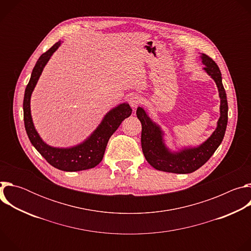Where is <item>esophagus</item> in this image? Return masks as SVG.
Instances as JSON below:
<instances>
[{
    "instance_id": "obj_1",
    "label": "esophagus",
    "mask_w": 251,
    "mask_h": 251,
    "mask_svg": "<svg viewBox=\"0 0 251 251\" xmlns=\"http://www.w3.org/2000/svg\"><path fill=\"white\" fill-rule=\"evenodd\" d=\"M142 102V97L139 94H134L129 98V103L130 106L132 107V109H136L137 107L141 104Z\"/></svg>"
}]
</instances>
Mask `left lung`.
I'll return each mask as SVG.
<instances>
[{
	"instance_id": "left-lung-1",
	"label": "left lung",
	"mask_w": 251,
	"mask_h": 251,
	"mask_svg": "<svg viewBox=\"0 0 251 251\" xmlns=\"http://www.w3.org/2000/svg\"><path fill=\"white\" fill-rule=\"evenodd\" d=\"M200 57L204 65L203 70L216 82L219 90L221 105L217 128L201 144L198 146H182L173 150L167 145L166 134L161 126L149 116L146 109L139 106L136 114L142 124V151L147 162L156 170L175 174L193 173L208 161L225 137L228 105L221 70L218 64L204 53H201Z\"/></svg>"
}]
</instances>
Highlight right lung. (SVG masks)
Listing matches in <instances>:
<instances>
[{
    "instance_id": "1",
    "label": "right lung",
    "mask_w": 251,
    "mask_h": 251,
    "mask_svg": "<svg viewBox=\"0 0 251 251\" xmlns=\"http://www.w3.org/2000/svg\"><path fill=\"white\" fill-rule=\"evenodd\" d=\"M60 45L61 42L59 41L43 53L32 69L30 79L25 91L23 103L24 121L31 145L48 163L61 171L77 172L92 169L102 161L107 143L122 121L131 115L132 109L127 102L118 104L104 115L100 124L84 141L75 146L53 147L47 144L34 127L30 112V97L45 66Z\"/></svg>"
}]
</instances>
